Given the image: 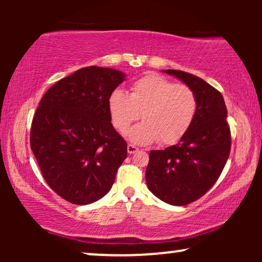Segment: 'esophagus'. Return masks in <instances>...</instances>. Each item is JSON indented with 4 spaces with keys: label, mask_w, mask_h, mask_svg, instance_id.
I'll return each mask as SVG.
<instances>
[{
    "label": "esophagus",
    "mask_w": 262,
    "mask_h": 262,
    "mask_svg": "<svg viewBox=\"0 0 262 262\" xmlns=\"http://www.w3.org/2000/svg\"><path fill=\"white\" fill-rule=\"evenodd\" d=\"M136 151H138L137 146H135V145H132V144H128L127 145V152L130 154V155H131V154H135Z\"/></svg>",
    "instance_id": "1"
}]
</instances>
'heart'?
I'll return each instance as SVG.
<instances>
[{
  "mask_svg": "<svg viewBox=\"0 0 262 262\" xmlns=\"http://www.w3.org/2000/svg\"><path fill=\"white\" fill-rule=\"evenodd\" d=\"M108 111L113 126L124 134L128 131L136 144H150L159 139L161 144L178 142L195 119L198 99L192 88L156 74H149L134 82L130 94L116 89L108 98Z\"/></svg>",
  "mask_w": 262,
  "mask_h": 262,
  "instance_id": "b5f03b06",
  "label": "heart"
}]
</instances>
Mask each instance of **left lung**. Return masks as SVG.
<instances>
[{"label":"left lung","instance_id":"1","mask_svg":"<svg viewBox=\"0 0 262 262\" xmlns=\"http://www.w3.org/2000/svg\"><path fill=\"white\" fill-rule=\"evenodd\" d=\"M193 89L198 99L195 119L178 144L151 150L145 180L154 195L182 206L203 196L218 180L231 148L223 95L195 75L164 70Z\"/></svg>","mask_w":262,"mask_h":262}]
</instances>
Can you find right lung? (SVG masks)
Returning a JSON list of instances; mask_svg holds the SVG:
<instances>
[{
	"label": "right lung",
	"instance_id": "1",
	"mask_svg": "<svg viewBox=\"0 0 262 262\" xmlns=\"http://www.w3.org/2000/svg\"><path fill=\"white\" fill-rule=\"evenodd\" d=\"M125 80L111 68L87 67L53 84L31 127V149L46 184L67 202L87 205L105 196L127 144L111 123L108 98Z\"/></svg>",
	"mask_w": 262,
	"mask_h": 262
}]
</instances>
